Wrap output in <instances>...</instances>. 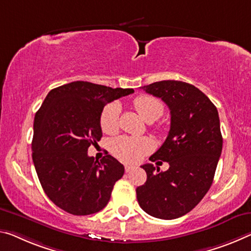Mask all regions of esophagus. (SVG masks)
Segmentation results:
<instances>
[{"instance_id": "obj_1", "label": "esophagus", "mask_w": 251, "mask_h": 251, "mask_svg": "<svg viewBox=\"0 0 251 251\" xmlns=\"http://www.w3.org/2000/svg\"><path fill=\"white\" fill-rule=\"evenodd\" d=\"M134 169L133 165H129V164H125V172H129V171H132Z\"/></svg>"}]
</instances>
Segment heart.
<instances>
[{
	"mask_svg": "<svg viewBox=\"0 0 251 251\" xmlns=\"http://www.w3.org/2000/svg\"><path fill=\"white\" fill-rule=\"evenodd\" d=\"M133 105L144 121L152 123L164 113V105L157 98L142 95L134 99ZM119 106L111 102L105 106L100 114V128L106 134H114L118 129ZM110 152L123 162L135 163L153 150V142L147 137L121 136L115 138L109 144Z\"/></svg>",
	"mask_w": 251,
	"mask_h": 251,
	"instance_id": "1",
	"label": "heart"
}]
</instances>
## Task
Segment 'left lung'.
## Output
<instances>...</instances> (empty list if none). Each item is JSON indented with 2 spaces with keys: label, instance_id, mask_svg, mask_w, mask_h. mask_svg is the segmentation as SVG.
<instances>
[{
  "label": "left lung",
  "instance_id": "1",
  "mask_svg": "<svg viewBox=\"0 0 251 251\" xmlns=\"http://www.w3.org/2000/svg\"><path fill=\"white\" fill-rule=\"evenodd\" d=\"M170 108L171 127L150 160L168 162L165 172L144 164L147 180L136 189L137 201L150 216L172 220L190 212L208 192L222 151L217 107L188 82L163 80L141 87Z\"/></svg>",
  "mask_w": 251,
  "mask_h": 251
}]
</instances>
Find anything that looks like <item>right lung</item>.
Instances as JSON below:
<instances>
[{"label": "right lung", "instance_id": "obj_1", "mask_svg": "<svg viewBox=\"0 0 251 251\" xmlns=\"http://www.w3.org/2000/svg\"><path fill=\"white\" fill-rule=\"evenodd\" d=\"M133 93L74 81L50 90L35 114L34 168L48 198L66 212L88 216L108 203L124 165L109 154L98 162L87 152L102 136L99 119L104 107Z\"/></svg>", "mask_w": 251, "mask_h": 251}]
</instances>
